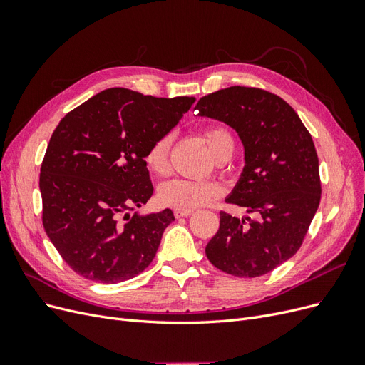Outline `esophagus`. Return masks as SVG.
<instances>
[{"label": "esophagus", "instance_id": "34e87169", "mask_svg": "<svg viewBox=\"0 0 365 365\" xmlns=\"http://www.w3.org/2000/svg\"><path fill=\"white\" fill-rule=\"evenodd\" d=\"M192 213H193L192 210H175V212H173L175 217H187V216H190Z\"/></svg>", "mask_w": 365, "mask_h": 365}]
</instances>
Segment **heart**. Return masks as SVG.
<instances>
[{
  "label": "heart",
  "instance_id": "b5f03b06",
  "mask_svg": "<svg viewBox=\"0 0 365 365\" xmlns=\"http://www.w3.org/2000/svg\"><path fill=\"white\" fill-rule=\"evenodd\" d=\"M204 140L212 155L225 161L231 158L236 148V141L231 132L224 126H212L204 130ZM172 135L157 138L145 153V164L150 173L161 176L169 172V155ZM222 193L220 185L213 181L172 180L160 185L158 200L161 204L175 210H195L212 204Z\"/></svg>",
  "mask_w": 365,
  "mask_h": 365
}]
</instances>
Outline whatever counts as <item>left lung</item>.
I'll use <instances>...</instances> for the list:
<instances>
[{"label": "left lung", "instance_id": "8db88e82", "mask_svg": "<svg viewBox=\"0 0 365 365\" xmlns=\"http://www.w3.org/2000/svg\"><path fill=\"white\" fill-rule=\"evenodd\" d=\"M195 109L237 132L245 168L227 202L257 215L245 222L220 212L205 254L227 274L260 277L294 256L317 213L322 182L312 137L291 105L260 88L230 86Z\"/></svg>", "mask_w": 365, "mask_h": 365}]
</instances>
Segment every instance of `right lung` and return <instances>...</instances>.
I'll return each instance as SVG.
<instances>
[{"label": "right lung", "mask_w": 365, "mask_h": 365, "mask_svg": "<svg viewBox=\"0 0 365 365\" xmlns=\"http://www.w3.org/2000/svg\"><path fill=\"white\" fill-rule=\"evenodd\" d=\"M193 103L109 88L59 121L41 165L42 224L74 272L118 283L149 267L175 216L130 215L153 193L145 153Z\"/></svg>", "instance_id": "right-lung-1"}]
</instances>
